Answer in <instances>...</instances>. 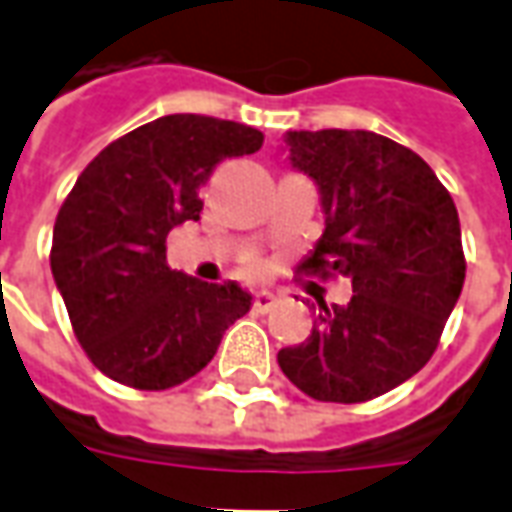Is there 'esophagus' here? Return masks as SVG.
<instances>
[{
	"label": "esophagus",
	"mask_w": 512,
	"mask_h": 512,
	"mask_svg": "<svg viewBox=\"0 0 512 512\" xmlns=\"http://www.w3.org/2000/svg\"><path fill=\"white\" fill-rule=\"evenodd\" d=\"M274 304H277V296L274 293H268V290H260L252 301V310L260 312V315H266L268 310H274Z\"/></svg>",
	"instance_id": "obj_1"
}]
</instances>
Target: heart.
Segmentation results:
<instances>
[{
    "mask_svg": "<svg viewBox=\"0 0 512 512\" xmlns=\"http://www.w3.org/2000/svg\"><path fill=\"white\" fill-rule=\"evenodd\" d=\"M260 271H263L260 266H249V274H260Z\"/></svg>",
    "mask_w": 512,
    "mask_h": 512,
    "instance_id": "b5f03b06",
    "label": "heart"
}]
</instances>
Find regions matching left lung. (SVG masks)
I'll use <instances>...</instances> for the list:
<instances>
[{
    "mask_svg": "<svg viewBox=\"0 0 512 512\" xmlns=\"http://www.w3.org/2000/svg\"><path fill=\"white\" fill-rule=\"evenodd\" d=\"M290 164L315 180L326 230L301 263L348 277L345 307L282 348V373L323 403H365L419 373L461 296L466 260L450 191L422 158L373 131H288Z\"/></svg>",
    "mask_w": 512,
    "mask_h": 512,
    "instance_id": "1",
    "label": "left lung"
}]
</instances>
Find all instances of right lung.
Returning a JSON list of instances; mask_svg holds the SVG:
<instances>
[{"instance_id":"add662e5","label":"right lung","mask_w":512,"mask_h":512,"mask_svg":"<svg viewBox=\"0 0 512 512\" xmlns=\"http://www.w3.org/2000/svg\"><path fill=\"white\" fill-rule=\"evenodd\" d=\"M260 145L263 134L244 123L167 115L84 167L54 222L51 274L76 340L104 376L147 392L183 384L249 312L252 296L235 282L172 271L167 235L200 219V189L216 164Z\"/></svg>"}]
</instances>
